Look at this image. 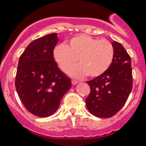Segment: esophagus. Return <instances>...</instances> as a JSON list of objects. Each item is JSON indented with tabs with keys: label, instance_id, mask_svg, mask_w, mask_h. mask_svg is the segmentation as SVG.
Wrapping results in <instances>:
<instances>
[{
	"label": "esophagus",
	"instance_id": "1",
	"mask_svg": "<svg viewBox=\"0 0 146 146\" xmlns=\"http://www.w3.org/2000/svg\"><path fill=\"white\" fill-rule=\"evenodd\" d=\"M71 82H72V84L74 86V85H76L78 83V81H76V80H72V81H71Z\"/></svg>",
	"mask_w": 146,
	"mask_h": 146
}]
</instances>
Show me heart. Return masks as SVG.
Masks as SVG:
<instances>
[{
	"label": "heart",
	"instance_id": "1",
	"mask_svg": "<svg viewBox=\"0 0 146 146\" xmlns=\"http://www.w3.org/2000/svg\"><path fill=\"white\" fill-rule=\"evenodd\" d=\"M113 57L114 48L109 41L85 34L74 36L66 45L59 44L54 50L55 61L64 72H67L77 60L79 65L69 71L75 77L86 74L91 78L100 76L111 66Z\"/></svg>",
	"mask_w": 146,
	"mask_h": 146
}]
</instances>
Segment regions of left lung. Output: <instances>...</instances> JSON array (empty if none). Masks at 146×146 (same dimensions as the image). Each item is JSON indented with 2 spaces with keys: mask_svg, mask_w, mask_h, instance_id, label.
<instances>
[{
  "mask_svg": "<svg viewBox=\"0 0 146 146\" xmlns=\"http://www.w3.org/2000/svg\"><path fill=\"white\" fill-rule=\"evenodd\" d=\"M114 57L109 69L88 81L90 94L86 99L89 111L98 117L108 118L122 108L133 88L131 58L122 44L112 43Z\"/></svg>",
  "mask_w": 146,
  "mask_h": 146,
  "instance_id": "8db88e82",
  "label": "left lung"
}]
</instances>
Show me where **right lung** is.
Wrapping results in <instances>:
<instances>
[{"label": "right lung", "mask_w": 146, "mask_h": 146, "mask_svg": "<svg viewBox=\"0 0 146 146\" xmlns=\"http://www.w3.org/2000/svg\"><path fill=\"white\" fill-rule=\"evenodd\" d=\"M57 42V33L33 41L21 54L17 66L15 86L19 98L28 111L40 117L54 113L72 86L54 59Z\"/></svg>", "instance_id": "1"}]
</instances>
